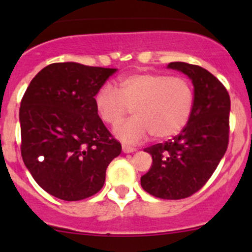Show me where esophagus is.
<instances>
[{
  "instance_id": "1",
  "label": "esophagus",
  "mask_w": 252,
  "mask_h": 252,
  "mask_svg": "<svg viewBox=\"0 0 252 252\" xmlns=\"http://www.w3.org/2000/svg\"><path fill=\"white\" fill-rule=\"evenodd\" d=\"M122 150H123L124 154H130V152H134L136 151L135 147H131V146H128V145H123L122 146Z\"/></svg>"
}]
</instances>
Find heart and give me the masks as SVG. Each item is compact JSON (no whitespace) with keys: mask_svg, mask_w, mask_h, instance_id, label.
Instances as JSON below:
<instances>
[{"mask_svg":"<svg viewBox=\"0 0 252 252\" xmlns=\"http://www.w3.org/2000/svg\"><path fill=\"white\" fill-rule=\"evenodd\" d=\"M194 90L188 79L162 73H135L118 81V90L105 85L96 93L95 107L103 123L116 126L128 114L135 118L114 134L126 142H139L151 134L163 140L177 135L189 121Z\"/></svg>","mask_w":252,"mask_h":252,"instance_id":"heart-1","label":"heart"}]
</instances>
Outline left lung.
<instances>
[{"mask_svg":"<svg viewBox=\"0 0 252 252\" xmlns=\"http://www.w3.org/2000/svg\"><path fill=\"white\" fill-rule=\"evenodd\" d=\"M168 68L191 79L194 106L178 135L145 149L152 166L141 177V187L158 199L180 200L204 187L227 151L230 97L224 85L200 65L172 62Z\"/></svg>","mask_w":252,"mask_h":252,"instance_id":"obj_1","label":"left lung"}]
</instances>
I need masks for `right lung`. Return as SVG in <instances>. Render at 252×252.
I'll return each mask as SVG.
<instances>
[{
    "label": "right lung",
    "mask_w": 252,
    "mask_h": 252,
    "mask_svg": "<svg viewBox=\"0 0 252 252\" xmlns=\"http://www.w3.org/2000/svg\"><path fill=\"white\" fill-rule=\"evenodd\" d=\"M113 68L52 63L30 81L19 108L20 152L48 194L78 201L102 189L106 169L122 151L95 107Z\"/></svg>",
    "instance_id": "obj_1"
}]
</instances>
